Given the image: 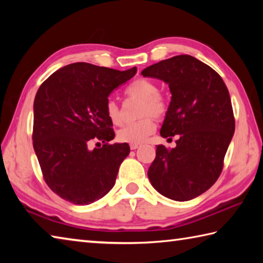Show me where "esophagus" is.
I'll list each match as a JSON object with an SVG mask.
<instances>
[{
	"label": "esophagus",
	"mask_w": 263,
	"mask_h": 263,
	"mask_svg": "<svg viewBox=\"0 0 263 263\" xmlns=\"http://www.w3.org/2000/svg\"><path fill=\"white\" fill-rule=\"evenodd\" d=\"M138 147H140V144H131L130 145V148L131 149H137Z\"/></svg>",
	"instance_id": "1"
}]
</instances>
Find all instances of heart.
I'll use <instances>...</instances> for the list:
<instances>
[{
	"instance_id": "b5f03b06",
	"label": "heart",
	"mask_w": 263,
	"mask_h": 263,
	"mask_svg": "<svg viewBox=\"0 0 263 263\" xmlns=\"http://www.w3.org/2000/svg\"><path fill=\"white\" fill-rule=\"evenodd\" d=\"M125 92L131 99L141 102L138 110V117L141 118L121 128L117 133V138L122 142L140 144L154 131L155 122L153 118L161 119L166 116L169 105L168 100L159 91L157 84L147 79L135 80L128 84ZM105 114L114 125H121L123 123L122 111L115 101L109 100L106 102Z\"/></svg>"
}]
</instances>
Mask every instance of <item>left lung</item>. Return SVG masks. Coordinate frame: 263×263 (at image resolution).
I'll use <instances>...</instances> for the list:
<instances>
[{
    "label": "left lung",
    "instance_id": "obj_1",
    "mask_svg": "<svg viewBox=\"0 0 263 263\" xmlns=\"http://www.w3.org/2000/svg\"><path fill=\"white\" fill-rule=\"evenodd\" d=\"M168 83L172 101L160 135L175 148L159 145L147 172L154 189L174 201H190L220 176L235 121L228 87L220 75L196 58L181 54L142 70Z\"/></svg>",
    "mask_w": 263,
    "mask_h": 263
}]
</instances>
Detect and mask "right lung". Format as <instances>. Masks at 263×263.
Masks as SVG:
<instances>
[{"instance_id": "1", "label": "right lung", "mask_w": 263, "mask_h": 263, "mask_svg": "<svg viewBox=\"0 0 263 263\" xmlns=\"http://www.w3.org/2000/svg\"><path fill=\"white\" fill-rule=\"evenodd\" d=\"M136 73V67L121 72L75 62L39 87L33 103V148L46 184L65 201L87 205L115 185L130 146L109 144L115 132L105 104L111 92ZM92 140L103 142L102 147L89 150Z\"/></svg>"}]
</instances>
